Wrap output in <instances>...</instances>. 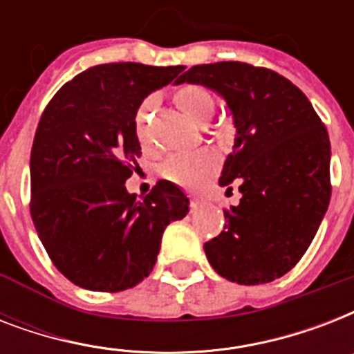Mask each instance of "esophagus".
Returning a JSON list of instances; mask_svg holds the SVG:
<instances>
[{"mask_svg":"<svg viewBox=\"0 0 354 354\" xmlns=\"http://www.w3.org/2000/svg\"><path fill=\"white\" fill-rule=\"evenodd\" d=\"M202 204H204V202H202V200H200V198H194V196H193V198H191V209H198V207H202Z\"/></svg>","mask_w":354,"mask_h":354,"instance_id":"obj_1","label":"esophagus"}]
</instances>
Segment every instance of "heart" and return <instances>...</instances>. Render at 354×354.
<instances>
[{
  "instance_id": "heart-1",
  "label": "heart",
  "mask_w": 354,
  "mask_h": 354,
  "mask_svg": "<svg viewBox=\"0 0 354 354\" xmlns=\"http://www.w3.org/2000/svg\"><path fill=\"white\" fill-rule=\"evenodd\" d=\"M174 102L187 118L200 124H205L215 112V99L211 91L202 84L178 86L174 90ZM152 106H154V99H147L141 102V106L136 112V132L141 141L145 139V121ZM218 165H221L218 154L204 150L193 156H174L161 167V174L171 182L194 187L204 182L205 178H209L218 169Z\"/></svg>"
}]
</instances>
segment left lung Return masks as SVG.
<instances>
[{"label": "left lung", "mask_w": 354, "mask_h": 354, "mask_svg": "<svg viewBox=\"0 0 354 354\" xmlns=\"http://www.w3.org/2000/svg\"><path fill=\"white\" fill-rule=\"evenodd\" d=\"M204 84L224 97L236 128L221 185H239L224 232L204 244L207 261L239 285L290 272L310 246L330 200L327 128L297 86L246 62L193 66L176 84Z\"/></svg>", "instance_id": "obj_1"}]
</instances>
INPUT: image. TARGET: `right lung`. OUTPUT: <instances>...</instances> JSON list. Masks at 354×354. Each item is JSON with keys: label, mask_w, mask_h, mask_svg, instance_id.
<instances>
[{"label": "right lung", "mask_w": 354, "mask_h": 354, "mask_svg": "<svg viewBox=\"0 0 354 354\" xmlns=\"http://www.w3.org/2000/svg\"><path fill=\"white\" fill-rule=\"evenodd\" d=\"M182 66L101 64L55 93L30 150V216L47 255L77 286L132 288L152 272L161 235L189 200L161 180L138 198L124 187L141 156L136 112Z\"/></svg>", "instance_id": "add662e5"}]
</instances>
